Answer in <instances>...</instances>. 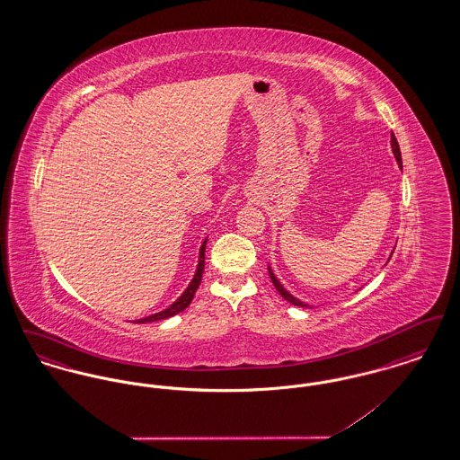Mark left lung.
<instances>
[{"instance_id": "left-lung-1", "label": "left lung", "mask_w": 460, "mask_h": 460, "mask_svg": "<svg viewBox=\"0 0 460 460\" xmlns=\"http://www.w3.org/2000/svg\"><path fill=\"white\" fill-rule=\"evenodd\" d=\"M392 152H394V158H396V164H398V167L402 169V154H400V146H398V141H396V137H394V132H392ZM394 255V253H392ZM269 269V276H270V281H272V285L276 286V289L279 291V295L285 298L286 302H289L291 305L296 306H308V304L305 302H302V300H298L296 296H293L288 289H286L285 286L279 283V279L274 276V272H272V269L270 267H267Z\"/></svg>"}]
</instances>
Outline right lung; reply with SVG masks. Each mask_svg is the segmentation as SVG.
<instances>
[{
	"label": "right lung",
	"instance_id": "add662e5",
	"mask_svg": "<svg viewBox=\"0 0 460 460\" xmlns=\"http://www.w3.org/2000/svg\"><path fill=\"white\" fill-rule=\"evenodd\" d=\"M205 246H207V238L205 241L201 243V246H199V253H198V265L197 270H195V276H193V279H191V283L188 285V288L182 291V295L175 300L172 305L167 306L165 310H162V312H156V314H152V315H148V317H143V319H137V321H134L136 324H145V323H155V321H162V319H169V317H172L175 314H179V312H182L186 306L191 304V300H193V296H195V293H197L198 286H199V281H201V274H203V269H205Z\"/></svg>",
	"mask_w": 460,
	"mask_h": 460
}]
</instances>
